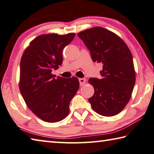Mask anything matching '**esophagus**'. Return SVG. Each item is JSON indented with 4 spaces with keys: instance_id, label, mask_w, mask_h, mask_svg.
<instances>
[{
    "instance_id": "1",
    "label": "esophagus",
    "mask_w": 154,
    "mask_h": 154,
    "mask_svg": "<svg viewBox=\"0 0 154 154\" xmlns=\"http://www.w3.org/2000/svg\"><path fill=\"white\" fill-rule=\"evenodd\" d=\"M79 81L80 85H84L85 83L86 79H85V78H79Z\"/></svg>"
}]
</instances>
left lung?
<instances>
[{
	"mask_svg": "<svg viewBox=\"0 0 154 154\" xmlns=\"http://www.w3.org/2000/svg\"><path fill=\"white\" fill-rule=\"evenodd\" d=\"M77 35L89 50L94 62L102 64L101 78H90L94 94L93 110L100 115L112 116L129 101L135 83V72L130 50L115 33L101 27L81 32Z\"/></svg>",
	"mask_w": 154,
	"mask_h": 154,
	"instance_id": "8db88e82",
	"label": "left lung"
}]
</instances>
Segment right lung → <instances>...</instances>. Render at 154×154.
Listing matches in <instances>:
<instances>
[{"instance_id":"right-lung-1","label":"right lung","mask_w":154,"mask_h":154,"mask_svg":"<svg viewBox=\"0 0 154 154\" xmlns=\"http://www.w3.org/2000/svg\"><path fill=\"white\" fill-rule=\"evenodd\" d=\"M75 35L74 33L40 35L22 55L19 89L27 107L44 121L57 122L65 119L79 89L77 77L56 78L52 74L62 65L63 50Z\"/></svg>"}]
</instances>
